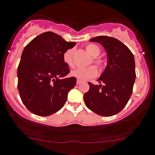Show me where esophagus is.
<instances>
[{"label":"esophagus","mask_w":155,"mask_h":155,"mask_svg":"<svg viewBox=\"0 0 155 155\" xmlns=\"http://www.w3.org/2000/svg\"><path fill=\"white\" fill-rule=\"evenodd\" d=\"M81 83H82V82H81L80 80H79V79H78V80L76 81V84H77V85H80Z\"/></svg>","instance_id":"esophagus-1"}]
</instances>
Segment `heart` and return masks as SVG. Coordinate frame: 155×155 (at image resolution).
Returning a JSON list of instances; mask_svg holds the SVG:
<instances>
[{"instance_id": "obj_1", "label": "heart", "mask_w": 155, "mask_h": 155, "mask_svg": "<svg viewBox=\"0 0 155 155\" xmlns=\"http://www.w3.org/2000/svg\"><path fill=\"white\" fill-rule=\"evenodd\" d=\"M85 50L88 54L93 57L92 62L97 68L101 69L103 65V61L101 59L97 58L101 53V49L98 46L94 44H88L85 46ZM64 62L69 67L73 66V49H68L64 52L63 55ZM71 75L73 77L76 78L77 79L81 81H85L88 79L94 77L97 75V70L93 66H90L88 67L84 68H77L75 70L71 72Z\"/></svg>"}]
</instances>
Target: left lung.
Here are the masks:
<instances>
[{
    "mask_svg": "<svg viewBox=\"0 0 155 155\" xmlns=\"http://www.w3.org/2000/svg\"><path fill=\"white\" fill-rule=\"evenodd\" d=\"M90 41L104 48L107 64L97 79L100 85L88 82L89 90L84 94V101L95 114L110 117L125 107L133 92L136 76L134 56L124 43L110 36H97Z\"/></svg>",
    "mask_w": 155,
    "mask_h": 155,
    "instance_id": "left-lung-1",
    "label": "left lung"
}]
</instances>
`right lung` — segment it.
Segmentation results:
<instances>
[{
  "instance_id": "1",
  "label": "right lung",
  "mask_w": 155,
  "mask_h": 155,
  "mask_svg": "<svg viewBox=\"0 0 155 155\" xmlns=\"http://www.w3.org/2000/svg\"><path fill=\"white\" fill-rule=\"evenodd\" d=\"M75 45L46 31L25 47L17 69V87L22 103L31 113L47 117L65 104L76 79L66 77L70 69L63 55Z\"/></svg>"
}]
</instances>
